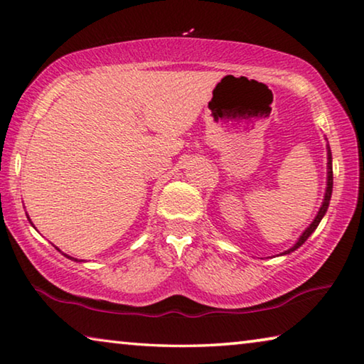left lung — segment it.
Wrapping results in <instances>:
<instances>
[{
    "mask_svg": "<svg viewBox=\"0 0 364 364\" xmlns=\"http://www.w3.org/2000/svg\"><path fill=\"white\" fill-rule=\"evenodd\" d=\"M327 189H326V196H324V203H322V205H321V209H319V212H317V215H316V218H314V222L309 225V227L304 230V233L299 236V240H298V243L293 246V247H290V250L288 251H285L284 255H287V252H291V251H295V250H298L299 246H301L304 241H306L308 238H309V235L314 232V230L317 228V225H319V222L322 220V217H324V213L327 212V207H328V200H331V196H332V184H333V176H332V154H331V151L327 152Z\"/></svg>",
    "mask_w": 364,
    "mask_h": 364,
    "instance_id": "1",
    "label": "left lung"
}]
</instances>
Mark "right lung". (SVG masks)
Returning <instances> with one entry per match:
<instances>
[{
    "mask_svg": "<svg viewBox=\"0 0 364 364\" xmlns=\"http://www.w3.org/2000/svg\"><path fill=\"white\" fill-rule=\"evenodd\" d=\"M69 257V256H68ZM69 259H73V257H69ZM74 261H77V259H74Z\"/></svg>",
    "mask_w": 364,
    "mask_h": 364,
    "instance_id": "right-lung-1",
    "label": "right lung"
}]
</instances>
